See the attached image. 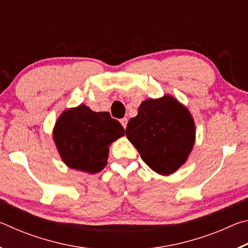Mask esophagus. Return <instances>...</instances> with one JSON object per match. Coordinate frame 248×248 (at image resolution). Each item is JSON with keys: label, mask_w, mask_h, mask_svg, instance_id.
<instances>
[{"label": "esophagus", "mask_w": 248, "mask_h": 248, "mask_svg": "<svg viewBox=\"0 0 248 248\" xmlns=\"http://www.w3.org/2000/svg\"><path fill=\"white\" fill-rule=\"evenodd\" d=\"M120 124H123V127H124V128H125V127H127V124H128V119H127V118H123V119H120Z\"/></svg>", "instance_id": "esophagus-1"}]
</instances>
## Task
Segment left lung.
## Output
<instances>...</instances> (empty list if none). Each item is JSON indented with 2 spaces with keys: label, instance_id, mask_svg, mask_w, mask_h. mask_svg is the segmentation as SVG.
<instances>
[{
  "label": "left lung",
  "instance_id": "8db88e82",
  "mask_svg": "<svg viewBox=\"0 0 248 248\" xmlns=\"http://www.w3.org/2000/svg\"><path fill=\"white\" fill-rule=\"evenodd\" d=\"M125 136L151 170L170 175L182 166L195 143V124L187 108L166 95L144 100L129 120Z\"/></svg>",
  "mask_w": 248,
  "mask_h": 248
}]
</instances>
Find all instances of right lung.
I'll return each mask as SVG.
<instances>
[{"label": "right lung", "mask_w": 248, "mask_h": 248, "mask_svg": "<svg viewBox=\"0 0 248 248\" xmlns=\"http://www.w3.org/2000/svg\"><path fill=\"white\" fill-rule=\"evenodd\" d=\"M124 134L123 125L109 112H95L79 105L59 117L53 139L66 165L95 174L107 164L108 145Z\"/></svg>", "instance_id": "1"}]
</instances>
